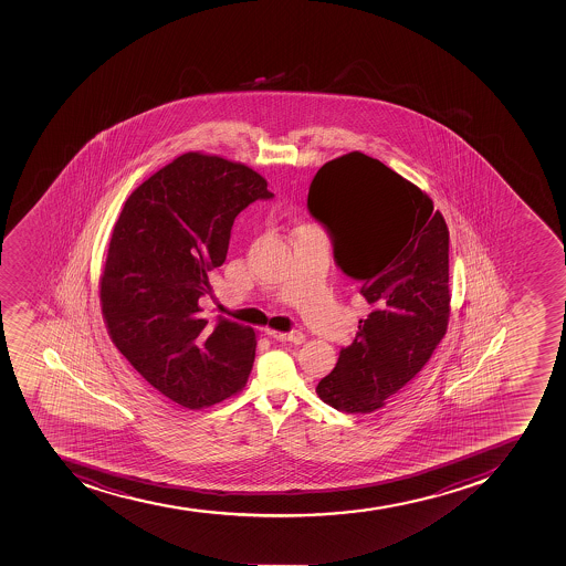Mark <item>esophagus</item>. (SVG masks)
I'll list each match as a JSON object with an SVG mask.
<instances>
[{
  "label": "esophagus",
  "instance_id": "1",
  "mask_svg": "<svg viewBox=\"0 0 566 566\" xmlns=\"http://www.w3.org/2000/svg\"><path fill=\"white\" fill-rule=\"evenodd\" d=\"M268 335L273 337V339L281 340V343H295V345H302L304 343V334L298 332V329H293V332H287V334H279V332H271L268 329Z\"/></svg>",
  "mask_w": 566,
  "mask_h": 566
}]
</instances>
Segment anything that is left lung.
Masks as SVG:
<instances>
[{"label":"left lung","mask_w":566,"mask_h":566,"mask_svg":"<svg viewBox=\"0 0 566 566\" xmlns=\"http://www.w3.org/2000/svg\"><path fill=\"white\" fill-rule=\"evenodd\" d=\"M307 210L370 306L354 343L318 381V398L368 415L426 366L446 335L449 229L429 196L361 151L318 168Z\"/></svg>","instance_id":"8db88e82"}]
</instances>
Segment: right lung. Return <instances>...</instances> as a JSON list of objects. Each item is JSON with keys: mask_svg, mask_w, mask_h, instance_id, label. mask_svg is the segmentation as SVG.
Returning <instances> with one entry per match:
<instances>
[{"mask_svg": "<svg viewBox=\"0 0 566 566\" xmlns=\"http://www.w3.org/2000/svg\"><path fill=\"white\" fill-rule=\"evenodd\" d=\"M273 192L253 168L184 154L129 195L109 240L101 304L129 365L185 409L231 398L254 361L253 328L203 318L209 271L226 262L232 223Z\"/></svg>", "mask_w": 566, "mask_h": 566, "instance_id": "add662e5", "label": "right lung"}]
</instances>
